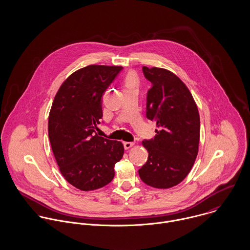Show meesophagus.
<instances>
[{
  "mask_svg": "<svg viewBox=\"0 0 250 250\" xmlns=\"http://www.w3.org/2000/svg\"><path fill=\"white\" fill-rule=\"evenodd\" d=\"M124 144V148L125 149H130L131 147H133L135 145V143H130V142H125L123 143Z\"/></svg>",
  "mask_w": 250,
  "mask_h": 250,
  "instance_id": "34e87169",
  "label": "esophagus"
}]
</instances>
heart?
Returning <instances> with one entry per match:
<instances>
[{
    "label": "heart",
    "mask_w": 250,
    "mask_h": 250,
    "mask_svg": "<svg viewBox=\"0 0 250 250\" xmlns=\"http://www.w3.org/2000/svg\"><path fill=\"white\" fill-rule=\"evenodd\" d=\"M124 83H125L126 86H137V84H138V79H137L136 75H134V74H128V75L125 77Z\"/></svg>",
    "instance_id": "1"
}]
</instances>
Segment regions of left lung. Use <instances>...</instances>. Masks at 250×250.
Listing matches in <instances>:
<instances>
[{"label": "left lung", "instance_id": "8db88e82", "mask_svg": "<svg viewBox=\"0 0 250 250\" xmlns=\"http://www.w3.org/2000/svg\"><path fill=\"white\" fill-rule=\"evenodd\" d=\"M151 82L146 116L157 124L156 136L144 140L148 160L139 169L143 182L153 188H169L189 173L198 153L200 117L187 85L172 72L143 67Z\"/></svg>", "mask_w": 250, "mask_h": 250}]
</instances>
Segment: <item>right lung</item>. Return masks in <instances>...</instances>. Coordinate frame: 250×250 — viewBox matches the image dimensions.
Segmentation results:
<instances>
[{"mask_svg": "<svg viewBox=\"0 0 250 250\" xmlns=\"http://www.w3.org/2000/svg\"><path fill=\"white\" fill-rule=\"evenodd\" d=\"M121 66L88 65L71 74L58 90L49 113L51 147L65 180L88 191L114 177L123 144L95 133L103 116L102 96Z\"/></svg>", "mask_w": 250, "mask_h": 250, "instance_id": "obj_1", "label": "right lung"}]
</instances>
